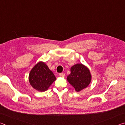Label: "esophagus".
<instances>
[{"instance_id":"esophagus-1","label":"esophagus","mask_w":125,"mask_h":125,"mask_svg":"<svg viewBox=\"0 0 125 125\" xmlns=\"http://www.w3.org/2000/svg\"><path fill=\"white\" fill-rule=\"evenodd\" d=\"M59 75H60V77H64L65 76V73H60V74H59Z\"/></svg>"}]
</instances>
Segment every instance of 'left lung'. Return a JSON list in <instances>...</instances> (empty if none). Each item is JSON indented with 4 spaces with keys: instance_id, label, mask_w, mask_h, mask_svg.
Returning a JSON list of instances; mask_svg holds the SVG:
<instances>
[{
    "instance_id": "8db88e82",
    "label": "left lung",
    "mask_w": 125,
    "mask_h": 125,
    "mask_svg": "<svg viewBox=\"0 0 125 125\" xmlns=\"http://www.w3.org/2000/svg\"><path fill=\"white\" fill-rule=\"evenodd\" d=\"M67 79L76 92H78L89 85L92 75L87 67L82 63H79L71 67V74L68 76Z\"/></svg>"
}]
</instances>
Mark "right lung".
<instances>
[{"label": "right lung", "mask_w": 125, "mask_h": 125, "mask_svg": "<svg viewBox=\"0 0 125 125\" xmlns=\"http://www.w3.org/2000/svg\"><path fill=\"white\" fill-rule=\"evenodd\" d=\"M56 78L45 63H37L31 69L29 80L30 85L39 92H45Z\"/></svg>", "instance_id": "right-lung-1"}]
</instances>
